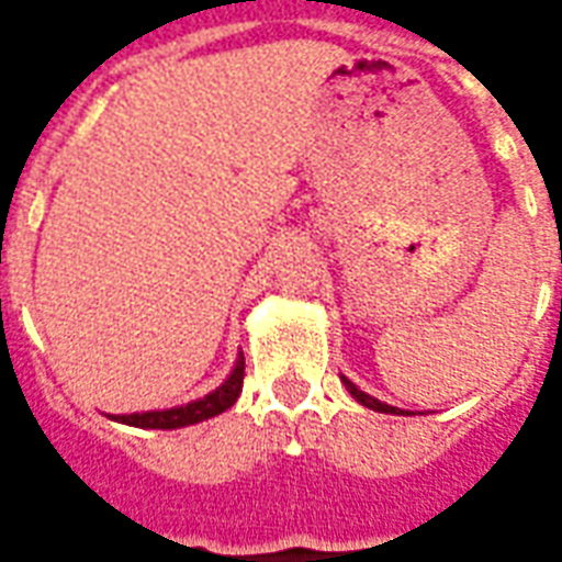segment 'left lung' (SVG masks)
Returning <instances> with one entry per match:
<instances>
[{
	"label": "left lung",
	"instance_id": "obj_1",
	"mask_svg": "<svg viewBox=\"0 0 562 562\" xmlns=\"http://www.w3.org/2000/svg\"><path fill=\"white\" fill-rule=\"evenodd\" d=\"M340 382H344L346 391H349V394L356 396V400H358V403H361V406L373 408V412H385V415H412V412H403V408L387 406V403H382V400H376V396L364 394V391H361V387H358L356 382H349V379H346V376H340Z\"/></svg>",
	"mask_w": 562,
	"mask_h": 562
}]
</instances>
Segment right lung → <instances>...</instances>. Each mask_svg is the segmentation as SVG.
I'll list each match as a JSON object with an SVG mask.
<instances>
[{
  "instance_id": "obj_1",
  "label": "right lung",
  "mask_w": 562,
  "mask_h": 562,
  "mask_svg": "<svg viewBox=\"0 0 562 562\" xmlns=\"http://www.w3.org/2000/svg\"><path fill=\"white\" fill-rule=\"evenodd\" d=\"M243 376H246V358L239 352L236 358L234 370H231V376L216 387V391H210L201 400H192V403H186V406H175V408H156V412H133V415H109L117 424L126 426H138V429H180V426H192L201 424V420H210V417L222 415L227 408L234 406L236 400H239V391H243Z\"/></svg>"
}]
</instances>
